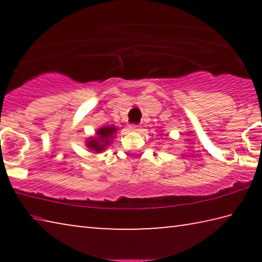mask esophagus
I'll use <instances>...</instances> for the list:
<instances>
[{
	"label": "esophagus",
	"instance_id": "esophagus-1",
	"mask_svg": "<svg viewBox=\"0 0 262 262\" xmlns=\"http://www.w3.org/2000/svg\"><path fill=\"white\" fill-rule=\"evenodd\" d=\"M129 129L132 132H139L140 130V126L139 125H129Z\"/></svg>",
	"mask_w": 262,
	"mask_h": 262
}]
</instances>
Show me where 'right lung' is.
<instances>
[{"instance_id": "add662e5", "label": "right lung", "mask_w": 262, "mask_h": 262, "mask_svg": "<svg viewBox=\"0 0 262 262\" xmlns=\"http://www.w3.org/2000/svg\"><path fill=\"white\" fill-rule=\"evenodd\" d=\"M115 132H117V128L114 126H105L99 128L96 133V137H90L86 141V147L94 150L95 152L104 151L105 148L110 144L111 139H113Z\"/></svg>"}]
</instances>
